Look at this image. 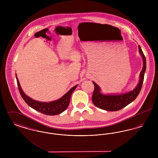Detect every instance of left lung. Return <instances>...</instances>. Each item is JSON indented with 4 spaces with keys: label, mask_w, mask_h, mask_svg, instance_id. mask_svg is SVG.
I'll return each mask as SVG.
<instances>
[{
    "label": "left lung",
    "mask_w": 158,
    "mask_h": 158,
    "mask_svg": "<svg viewBox=\"0 0 158 158\" xmlns=\"http://www.w3.org/2000/svg\"><path fill=\"white\" fill-rule=\"evenodd\" d=\"M139 51L143 59V68L139 75V83L134 89L120 94H104L101 88L94 81L95 89L92 95V102L99 108L110 111H116L132 102L139 94L143 85L144 76L146 68V60L142 50L139 45Z\"/></svg>",
    "instance_id": "1"
}]
</instances>
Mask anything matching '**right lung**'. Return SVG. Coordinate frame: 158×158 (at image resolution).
I'll return each instance as SVG.
<instances>
[{"mask_svg": "<svg viewBox=\"0 0 158 158\" xmlns=\"http://www.w3.org/2000/svg\"><path fill=\"white\" fill-rule=\"evenodd\" d=\"M17 84L19 93L25 102L32 108L35 110L40 113H43L48 115H55L63 113L69 105L70 99L73 92L75 90L77 85L74 86L66 93L62 97L51 102H40L27 96L23 91L20 83L19 82L18 77L16 76Z\"/></svg>", "mask_w": 158, "mask_h": 158, "instance_id": "right-lung-1", "label": "right lung"}]
</instances>
